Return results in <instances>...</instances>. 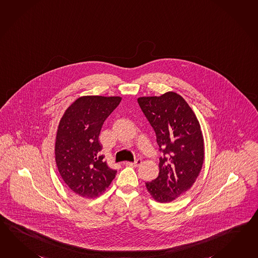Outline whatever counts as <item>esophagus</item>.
Masks as SVG:
<instances>
[{
  "label": "esophagus",
  "instance_id": "obj_1",
  "mask_svg": "<svg viewBox=\"0 0 258 258\" xmlns=\"http://www.w3.org/2000/svg\"><path fill=\"white\" fill-rule=\"evenodd\" d=\"M142 164V159L137 158L134 162H126V166H139Z\"/></svg>",
  "mask_w": 258,
  "mask_h": 258
}]
</instances>
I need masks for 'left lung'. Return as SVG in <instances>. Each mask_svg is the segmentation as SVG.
Masks as SVG:
<instances>
[{"label":"left lung","mask_w":258,"mask_h":258,"mask_svg":"<svg viewBox=\"0 0 258 258\" xmlns=\"http://www.w3.org/2000/svg\"><path fill=\"white\" fill-rule=\"evenodd\" d=\"M138 103L153 126L163 154L158 177L145 185L155 201L169 203L190 189L200 174L205 157L200 123L176 92L138 98Z\"/></svg>","instance_id":"8db88e82"}]
</instances>
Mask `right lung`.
<instances>
[{
	"label": "right lung",
	"mask_w": 258,
	"mask_h": 258,
	"mask_svg": "<svg viewBox=\"0 0 258 258\" xmlns=\"http://www.w3.org/2000/svg\"><path fill=\"white\" fill-rule=\"evenodd\" d=\"M121 102L119 96H82L66 110L58 126L55 162L64 183L83 198L103 195L116 170L101 155L103 122Z\"/></svg>",
	"instance_id": "1"
}]
</instances>
